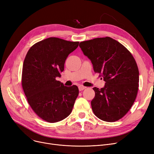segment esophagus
Returning <instances> with one entry per match:
<instances>
[{
  "mask_svg": "<svg viewBox=\"0 0 154 154\" xmlns=\"http://www.w3.org/2000/svg\"><path fill=\"white\" fill-rule=\"evenodd\" d=\"M85 88H86V87H84V86H83V85H80V86L79 87V90L80 91H82L85 89Z\"/></svg>",
  "mask_w": 154,
  "mask_h": 154,
  "instance_id": "obj_1",
  "label": "esophagus"
}]
</instances>
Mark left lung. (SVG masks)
I'll list each match as a JSON object with an SVG mask.
<instances>
[{
	"label": "left lung",
	"instance_id": "left-lung-1",
	"mask_svg": "<svg viewBox=\"0 0 154 154\" xmlns=\"http://www.w3.org/2000/svg\"><path fill=\"white\" fill-rule=\"evenodd\" d=\"M79 46L91 60L94 72L106 82L103 88H93L94 114L106 122L119 120L131 109L138 92L139 72L135 60L126 47L109 37L83 41Z\"/></svg>",
	"mask_w": 154,
	"mask_h": 154
}]
</instances>
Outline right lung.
<instances>
[{"mask_svg":"<svg viewBox=\"0 0 154 154\" xmlns=\"http://www.w3.org/2000/svg\"><path fill=\"white\" fill-rule=\"evenodd\" d=\"M79 42L50 37L35 43L24 59L22 85L30 107L47 122L54 123L67 117L79 95L76 85L64 86L57 80L64 70L68 55Z\"/></svg>","mask_w":154,"mask_h":154,"instance_id":"obj_1","label":"right lung"}]
</instances>
